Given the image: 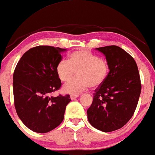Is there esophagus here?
Instances as JSON below:
<instances>
[{"mask_svg":"<svg viewBox=\"0 0 155 155\" xmlns=\"http://www.w3.org/2000/svg\"><path fill=\"white\" fill-rule=\"evenodd\" d=\"M78 97H79V95H78V94H77V95H71L70 96V98H71V100H75V99L77 98Z\"/></svg>","mask_w":155,"mask_h":155,"instance_id":"1","label":"esophagus"}]
</instances>
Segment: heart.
<instances>
[{
	"instance_id": "heart-1",
	"label": "heart",
	"mask_w": 155,
	"mask_h": 155,
	"mask_svg": "<svg viewBox=\"0 0 155 155\" xmlns=\"http://www.w3.org/2000/svg\"><path fill=\"white\" fill-rule=\"evenodd\" d=\"M109 68L107 62L89 51H76L70 55L68 61L62 60L56 67V74L62 82H69L63 87L64 93L78 94L90 86L97 87L107 79Z\"/></svg>"
}]
</instances>
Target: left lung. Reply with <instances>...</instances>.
Wrapping results in <instances>:
<instances>
[{
	"label": "left lung",
	"mask_w": 155,
	"mask_h": 155,
	"mask_svg": "<svg viewBox=\"0 0 155 155\" xmlns=\"http://www.w3.org/2000/svg\"><path fill=\"white\" fill-rule=\"evenodd\" d=\"M95 49L106 56L109 72L94 91L87 119L94 128L109 132L122 127L133 116L141 84L137 64L127 52L115 45Z\"/></svg>",
	"instance_id": "left-lung-1"
}]
</instances>
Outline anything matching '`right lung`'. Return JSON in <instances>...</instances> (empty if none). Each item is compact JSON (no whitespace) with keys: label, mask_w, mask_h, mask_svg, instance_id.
I'll use <instances>...</instances> for the list:
<instances>
[{"label":"right lung","mask_w":155,"mask_h":155,"mask_svg":"<svg viewBox=\"0 0 155 155\" xmlns=\"http://www.w3.org/2000/svg\"><path fill=\"white\" fill-rule=\"evenodd\" d=\"M66 51L51 46L31 48L22 55L14 71L16 111L23 123L35 132H48L64 119L70 95L50 94L61 87L56 67Z\"/></svg>","instance_id":"right-lung-1"}]
</instances>
